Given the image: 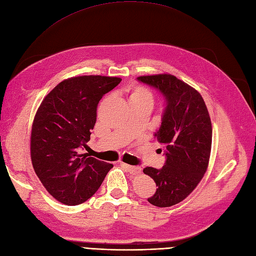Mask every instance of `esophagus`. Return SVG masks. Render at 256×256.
<instances>
[{"label":"esophagus","mask_w":256,"mask_h":256,"mask_svg":"<svg viewBox=\"0 0 256 256\" xmlns=\"http://www.w3.org/2000/svg\"><path fill=\"white\" fill-rule=\"evenodd\" d=\"M121 164L123 167H126L128 169V171L130 173V174H138V173L142 172V168L140 167H135V166H130V164H124V162H121Z\"/></svg>","instance_id":"esophagus-1"}]
</instances>
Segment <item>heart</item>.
Here are the masks:
<instances>
[{
    "label": "heart",
    "mask_w": 256,
    "mask_h": 256,
    "mask_svg": "<svg viewBox=\"0 0 256 256\" xmlns=\"http://www.w3.org/2000/svg\"><path fill=\"white\" fill-rule=\"evenodd\" d=\"M130 101H139V102H150L153 104L154 96L149 89L137 85L135 86L130 94Z\"/></svg>",
    "instance_id": "obj_1"
}]
</instances>
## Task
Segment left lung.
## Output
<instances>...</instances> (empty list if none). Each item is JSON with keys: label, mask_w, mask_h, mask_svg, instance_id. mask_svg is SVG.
Returning <instances> with one entry per match:
<instances>
[{"label": "left lung", "mask_w": 256, "mask_h": 256, "mask_svg": "<svg viewBox=\"0 0 256 256\" xmlns=\"http://www.w3.org/2000/svg\"><path fill=\"white\" fill-rule=\"evenodd\" d=\"M166 98L162 124L155 133L166 146L167 160L162 169L146 167L144 174L158 186L148 199L158 208L182 202L200 183L208 170L212 150V122L200 92L171 74L139 76Z\"/></svg>", "instance_id": "8db88e82"}]
</instances>
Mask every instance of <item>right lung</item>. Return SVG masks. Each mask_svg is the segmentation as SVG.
Wrapping results in <instances>:
<instances>
[{"label": "right lung", "mask_w": 256, "mask_h": 256, "mask_svg": "<svg viewBox=\"0 0 256 256\" xmlns=\"http://www.w3.org/2000/svg\"><path fill=\"white\" fill-rule=\"evenodd\" d=\"M120 82V78L102 76L67 78L37 110L30 133L32 164L48 194L62 204L87 201L114 167L78 149L90 140L98 101Z\"/></svg>", "instance_id": "obj_1"}]
</instances>
